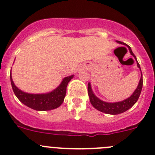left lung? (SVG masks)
Listing matches in <instances>:
<instances>
[{
	"label": "left lung",
	"instance_id": "8db88e82",
	"mask_svg": "<svg viewBox=\"0 0 155 155\" xmlns=\"http://www.w3.org/2000/svg\"><path fill=\"white\" fill-rule=\"evenodd\" d=\"M117 42L120 43V44L126 45L124 42H121L120 41H117ZM129 48V51L130 52L132 55L134 57V58L137 61V67L140 69V65L137 62V60L136 56L134 55V54L133 53L130 47L128 46ZM141 72V70H140ZM142 86H143V78H142V72H141V77H140V82L138 83V86L137 87V89L135 90V91L134 92L133 94L129 97V98L126 99V100H123L120 102H116V103H107V102H104L103 100H100L98 97H97L95 96V94L93 93V90H92L91 86H90V83H88V95H89V97H90V103H91L92 105L93 106V107L98 110L99 111H101L103 113H105L107 114H113V115H116V114H122V113L125 112L127 110H129L130 108H131L135 104L137 100H138L139 97H140V93H141Z\"/></svg>",
	"mask_w": 155,
	"mask_h": 155
}]
</instances>
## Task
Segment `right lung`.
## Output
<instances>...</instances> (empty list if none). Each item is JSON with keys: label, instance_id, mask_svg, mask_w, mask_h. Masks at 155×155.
I'll list each match as a JSON object with an SVG mask.
<instances>
[{"label": "right lung", "instance_id": "add662e5", "mask_svg": "<svg viewBox=\"0 0 155 155\" xmlns=\"http://www.w3.org/2000/svg\"><path fill=\"white\" fill-rule=\"evenodd\" d=\"M73 76L64 78L62 83L53 91L43 94H31L25 93L19 90L14 83L12 78V73H10V79L12 89L15 96L18 97L22 104L35 110H50L57 108L64 101V98L66 94V87L69 81Z\"/></svg>", "mask_w": 155, "mask_h": 155}]
</instances>
